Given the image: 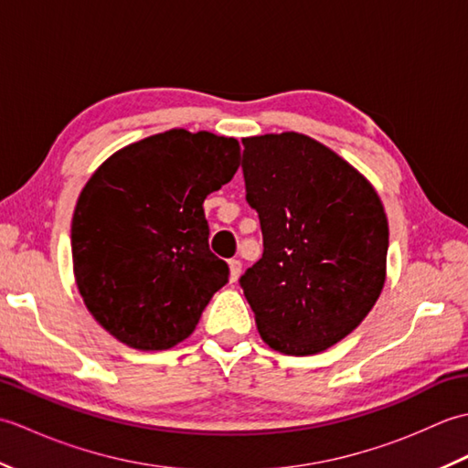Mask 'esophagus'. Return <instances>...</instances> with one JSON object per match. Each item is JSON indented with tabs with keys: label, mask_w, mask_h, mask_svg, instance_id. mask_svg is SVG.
Listing matches in <instances>:
<instances>
[{
	"label": "esophagus",
	"mask_w": 468,
	"mask_h": 468,
	"mask_svg": "<svg viewBox=\"0 0 468 468\" xmlns=\"http://www.w3.org/2000/svg\"><path fill=\"white\" fill-rule=\"evenodd\" d=\"M239 275H241V261L231 260L229 261V282L235 283L237 280H239Z\"/></svg>",
	"instance_id": "1"
}]
</instances>
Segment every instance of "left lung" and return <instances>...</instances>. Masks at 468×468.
Listing matches in <instances>:
<instances>
[{"label":"left lung","instance_id":"obj_1","mask_svg":"<svg viewBox=\"0 0 468 468\" xmlns=\"http://www.w3.org/2000/svg\"><path fill=\"white\" fill-rule=\"evenodd\" d=\"M263 255L241 275L263 342L310 356L362 324L386 282L388 218L367 178L300 133L243 138Z\"/></svg>","mask_w":468,"mask_h":468}]
</instances>
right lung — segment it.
<instances>
[{"label": "right lung", "instance_id": "right-lung-1", "mask_svg": "<svg viewBox=\"0 0 468 468\" xmlns=\"http://www.w3.org/2000/svg\"><path fill=\"white\" fill-rule=\"evenodd\" d=\"M239 161L235 138L173 128L121 148L84 185L72 217L74 277L118 342L168 350L229 282L208 250L203 203Z\"/></svg>", "mask_w": 468, "mask_h": 468}]
</instances>
